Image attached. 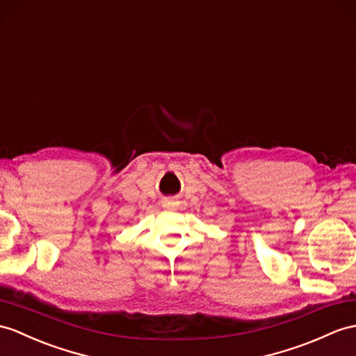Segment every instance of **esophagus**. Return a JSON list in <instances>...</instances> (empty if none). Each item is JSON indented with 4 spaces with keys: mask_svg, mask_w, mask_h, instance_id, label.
<instances>
[{
    "mask_svg": "<svg viewBox=\"0 0 356 356\" xmlns=\"http://www.w3.org/2000/svg\"><path fill=\"white\" fill-rule=\"evenodd\" d=\"M163 204H164V207L172 208V207H175V205H177V201H173V199H166V201H164Z\"/></svg>",
    "mask_w": 356,
    "mask_h": 356,
    "instance_id": "34e87169",
    "label": "esophagus"
}]
</instances>
